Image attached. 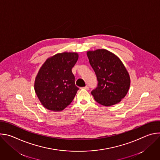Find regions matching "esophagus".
Instances as JSON below:
<instances>
[{
	"label": "esophagus",
	"instance_id": "1",
	"mask_svg": "<svg viewBox=\"0 0 160 160\" xmlns=\"http://www.w3.org/2000/svg\"><path fill=\"white\" fill-rule=\"evenodd\" d=\"M83 88V89H85V90H88V87L87 85H86L85 87H82V88Z\"/></svg>",
	"mask_w": 160,
	"mask_h": 160
}]
</instances>
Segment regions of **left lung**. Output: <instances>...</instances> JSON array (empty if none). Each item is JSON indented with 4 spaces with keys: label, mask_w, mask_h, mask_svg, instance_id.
<instances>
[{
    "label": "left lung",
    "mask_w": 160,
    "mask_h": 160,
    "mask_svg": "<svg viewBox=\"0 0 160 160\" xmlns=\"http://www.w3.org/2000/svg\"><path fill=\"white\" fill-rule=\"evenodd\" d=\"M87 55L98 81V87L91 92L96 101L105 106L119 103L130 85L129 73L120 59L103 49L88 51Z\"/></svg>",
    "instance_id": "obj_1"
}]
</instances>
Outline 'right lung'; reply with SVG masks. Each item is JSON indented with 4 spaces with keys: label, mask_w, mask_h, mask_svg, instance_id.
I'll return each instance as SVG.
<instances>
[{
    "label": "right lung",
    "mask_w": 160,
    "mask_h": 160,
    "mask_svg": "<svg viewBox=\"0 0 160 160\" xmlns=\"http://www.w3.org/2000/svg\"><path fill=\"white\" fill-rule=\"evenodd\" d=\"M77 52H64L48 58L35 77L34 89L41 104L52 111H61L73 100L78 88L72 72Z\"/></svg>",
    "instance_id": "add662e5"
}]
</instances>
